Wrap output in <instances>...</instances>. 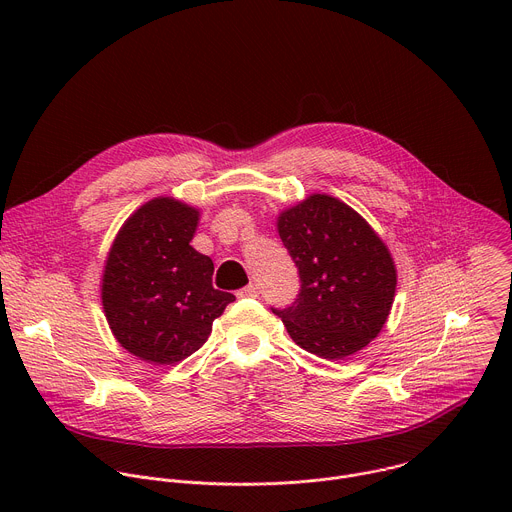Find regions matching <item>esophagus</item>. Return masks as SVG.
Masks as SVG:
<instances>
[{"mask_svg": "<svg viewBox=\"0 0 512 512\" xmlns=\"http://www.w3.org/2000/svg\"><path fill=\"white\" fill-rule=\"evenodd\" d=\"M239 298H257L259 296V287H257V283H249L247 287H243V289H239V294H237Z\"/></svg>", "mask_w": 512, "mask_h": 512, "instance_id": "1", "label": "esophagus"}]
</instances>
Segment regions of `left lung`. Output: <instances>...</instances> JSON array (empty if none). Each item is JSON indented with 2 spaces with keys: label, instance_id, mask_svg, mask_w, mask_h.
Segmentation results:
<instances>
[{
  "label": "left lung",
  "instance_id": "1",
  "mask_svg": "<svg viewBox=\"0 0 512 512\" xmlns=\"http://www.w3.org/2000/svg\"><path fill=\"white\" fill-rule=\"evenodd\" d=\"M277 233L302 279L296 304L273 310L291 340L328 360L369 346L391 314L397 267L367 218L310 194L277 214Z\"/></svg>",
  "mask_w": 512,
  "mask_h": 512
}]
</instances>
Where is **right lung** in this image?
Returning <instances> with one entry per match:
<instances>
[{"label":"right lung","instance_id":"add662e5","mask_svg":"<svg viewBox=\"0 0 512 512\" xmlns=\"http://www.w3.org/2000/svg\"><path fill=\"white\" fill-rule=\"evenodd\" d=\"M198 221L200 208L158 196L127 218L109 247L103 312L115 340L139 360L176 364L188 358L235 300L212 287V259L190 245Z\"/></svg>","mask_w":512,"mask_h":512}]
</instances>
